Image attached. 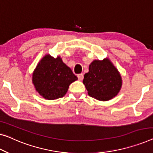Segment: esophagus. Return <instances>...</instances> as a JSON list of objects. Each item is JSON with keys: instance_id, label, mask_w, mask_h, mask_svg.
<instances>
[{"instance_id": "esophagus-1", "label": "esophagus", "mask_w": 153, "mask_h": 153, "mask_svg": "<svg viewBox=\"0 0 153 153\" xmlns=\"http://www.w3.org/2000/svg\"><path fill=\"white\" fill-rule=\"evenodd\" d=\"M77 78H78L79 80H82L83 78H84V76L82 74H79L77 75Z\"/></svg>"}]
</instances>
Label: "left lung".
Segmentation results:
<instances>
[{"label":"left lung","mask_w":153,"mask_h":153,"mask_svg":"<svg viewBox=\"0 0 153 153\" xmlns=\"http://www.w3.org/2000/svg\"><path fill=\"white\" fill-rule=\"evenodd\" d=\"M83 84L89 96L100 101L115 97L122 86V78L116 68L108 59L94 60L89 71L84 74Z\"/></svg>","instance_id":"1"}]
</instances>
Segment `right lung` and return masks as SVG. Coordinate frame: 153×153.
I'll return each mask as SVG.
<instances>
[{"instance_id": "add662e5", "label": "right lung", "mask_w": 153, "mask_h": 153, "mask_svg": "<svg viewBox=\"0 0 153 153\" xmlns=\"http://www.w3.org/2000/svg\"><path fill=\"white\" fill-rule=\"evenodd\" d=\"M77 79L71 69L60 57L54 58L47 55L42 59L33 74L36 91L47 100L65 96L70 84Z\"/></svg>"}]
</instances>
